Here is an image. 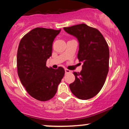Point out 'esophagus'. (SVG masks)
I'll return each instance as SVG.
<instances>
[{
    "mask_svg": "<svg viewBox=\"0 0 129 129\" xmlns=\"http://www.w3.org/2000/svg\"><path fill=\"white\" fill-rule=\"evenodd\" d=\"M65 72H66V73H70L71 71L68 69H65Z\"/></svg>",
    "mask_w": 129,
    "mask_h": 129,
    "instance_id": "obj_1",
    "label": "esophagus"
}]
</instances>
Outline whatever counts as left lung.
<instances>
[{"label":"left lung","mask_w":129,"mask_h":129,"mask_svg":"<svg viewBox=\"0 0 129 129\" xmlns=\"http://www.w3.org/2000/svg\"><path fill=\"white\" fill-rule=\"evenodd\" d=\"M63 29L78 39V58L84 63L80 73L74 72L75 81L70 84V88L79 99L88 100L100 92L106 81L109 72V46L100 31L84 23Z\"/></svg>","instance_id":"left-lung-1"}]
</instances>
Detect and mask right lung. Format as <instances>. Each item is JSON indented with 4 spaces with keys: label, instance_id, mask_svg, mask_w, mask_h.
I'll return each instance as SVG.
<instances>
[{
    "label": "right lung",
    "instance_id": "right-lung-1",
    "mask_svg": "<svg viewBox=\"0 0 129 129\" xmlns=\"http://www.w3.org/2000/svg\"><path fill=\"white\" fill-rule=\"evenodd\" d=\"M60 29L36 28L22 38L17 54V73L23 86L36 100L45 101L57 92L64 76L61 67L57 69L46 66L52 53L53 42Z\"/></svg>",
    "mask_w": 129,
    "mask_h": 129
}]
</instances>
